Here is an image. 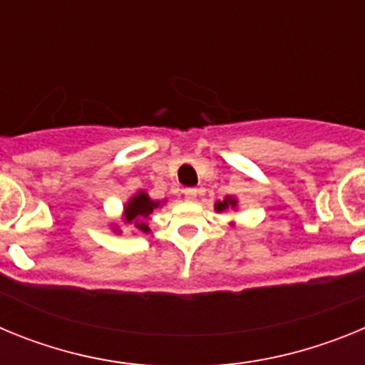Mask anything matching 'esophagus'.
<instances>
[{"label":"esophagus","instance_id":"esophagus-1","mask_svg":"<svg viewBox=\"0 0 365 365\" xmlns=\"http://www.w3.org/2000/svg\"><path fill=\"white\" fill-rule=\"evenodd\" d=\"M197 193H199L197 188H186L185 190V195L188 199H195V197H197Z\"/></svg>","mask_w":365,"mask_h":365}]
</instances>
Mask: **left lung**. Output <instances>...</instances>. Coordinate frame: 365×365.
<instances>
[{
    "mask_svg": "<svg viewBox=\"0 0 365 365\" xmlns=\"http://www.w3.org/2000/svg\"><path fill=\"white\" fill-rule=\"evenodd\" d=\"M228 206H232V208H234V206H235V199L227 197V199H225V201H219L217 205H215V210L222 212V210H227Z\"/></svg>",
    "mask_w": 365,
    "mask_h": 365,
    "instance_id": "left-lung-1",
    "label": "left lung"
}]
</instances>
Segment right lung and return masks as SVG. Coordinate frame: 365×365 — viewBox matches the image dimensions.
Masks as SVG:
<instances>
[{"instance_id":"obj_1","label":"right lung","mask_w":365,"mask_h":365,"mask_svg":"<svg viewBox=\"0 0 365 365\" xmlns=\"http://www.w3.org/2000/svg\"><path fill=\"white\" fill-rule=\"evenodd\" d=\"M157 206H159V202L151 201L146 193L140 192L138 195H135L128 205H125V221L133 222L138 230L150 232V228H148L144 219H146L148 215L153 212V208H157Z\"/></svg>"}]
</instances>
